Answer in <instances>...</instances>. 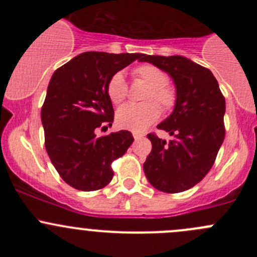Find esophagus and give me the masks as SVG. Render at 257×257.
<instances>
[{
  "instance_id": "1",
  "label": "esophagus",
  "mask_w": 257,
  "mask_h": 257,
  "mask_svg": "<svg viewBox=\"0 0 257 257\" xmlns=\"http://www.w3.org/2000/svg\"><path fill=\"white\" fill-rule=\"evenodd\" d=\"M133 137L136 141H141V139L144 138V134L142 133H138V132H133Z\"/></svg>"
}]
</instances>
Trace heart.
<instances>
[{"label": "heart", "instance_id": "b5f03b06", "mask_svg": "<svg viewBox=\"0 0 257 257\" xmlns=\"http://www.w3.org/2000/svg\"><path fill=\"white\" fill-rule=\"evenodd\" d=\"M134 74L149 85L144 95V100L148 102L142 104L129 103L121 105L116 110L115 120L120 128L142 132L159 118L160 108L157 101L164 110H170L174 108L177 103V92L172 85L167 83L168 76L165 72L153 64H142L137 67L134 69ZM107 90L114 104H119L125 99L128 94V85L123 72H116L110 77Z\"/></svg>", "mask_w": 257, "mask_h": 257}]
</instances>
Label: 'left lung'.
Instances as JSON below:
<instances>
[{"label": "left lung", "instance_id": "1", "mask_svg": "<svg viewBox=\"0 0 257 257\" xmlns=\"http://www.w3.org/2000/svg\"><path fill=\"white\" fill-rule=\"evenodd\" d=\"M174 82L177 103L172 114L158 124L169 142L148 134L152 152L143 169L148 181L164 193H180L203 180L225 138V98L211 71L183 56H147Z\"/></svg>", "mask_w": 257, "mask_h": 257}]
</instances>
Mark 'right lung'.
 I'll use <instances>...</instances> for the list:
<instances>
[{
	"label": "right lung",
	"mask_w": 257,
	"mask_h": 257,
	"mask_svg": "<svg viewBox=\"0 0 257 257\" xmlns=\"http://www.w3.org/2000/svg\"><path fill=\"white\" fill-rule=\"evenodd\" d=\"M142 57L84 52L59 67L49 80L41 110L46 150L72 188L93 191L108 185L113 178L110 164L133 143L128 131L98 137L95 129H108L113 123L107 90L110 77Z\"/></svg>",
	"instance_id": "1"
}]
</instances>
